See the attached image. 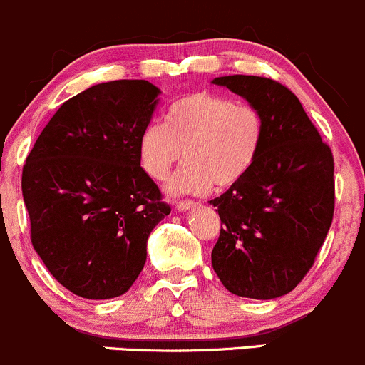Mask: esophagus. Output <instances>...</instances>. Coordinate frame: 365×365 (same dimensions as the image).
I'll return each mask as SVG.
<instances>
[{
    "label": "esophagus",
    "mask_w": 365,
    "mask_h": 365,
    "mask_svg": "<svg viewBox=\"0 0 365 365\" xmlns=\"http://www.w3.org/2000/svg\"><path fill=\"white\" fill-rule=\"evenodd\" d=\"M195 205H197V202L190 200V198H184V200L175 202V209H178V210H187V209L195 207Z\"/></svg>",
    "instance_id": "obj_1"
}]
</instances>
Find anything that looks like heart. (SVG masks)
I'll return each instance as SVG.
<instances>
[{
	"mask_svg": "<svg viewBox=\"0 0 365 365\" xmlns=\"http://www.w3.org/2000/svg\"><path fill=\"white\" fill-rule=\"evenodd\" d=\"M264 135V118L253 105L191 93L168 107L165 125L153 121L142 130L140 165L149 178L163 179L184 153L187 161L168 179V190L207 193L212 184L234 186L251 170Z\"/></svg>",
	"mask_w": 365,
	"mask_h": 365,
	"instance_id": "b5f03b06",
	"label": "heart"
}]
</instances>
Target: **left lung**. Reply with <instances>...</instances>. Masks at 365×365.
Wrapping results in <instances>:
<instances>
[{
	"label": "left lung",
	"instance_id": "8db88e82",
	"mask_svg": "<svg viewBox=\"0 0 365 365\" xmlns=\"http://www.w3.org/2000/svg\"><path fill=\"white\" fill-rule=\"evenodd\" d=\"M212 84L246 98L262 112L265 125L251 170L209 202L221 217L212 269L232 294L276 299L309 272L332 225V151L281 82L228 75Z\"/></svg>",
	"mask_w": 365,
	"mask_h": 365
}]
</instances>
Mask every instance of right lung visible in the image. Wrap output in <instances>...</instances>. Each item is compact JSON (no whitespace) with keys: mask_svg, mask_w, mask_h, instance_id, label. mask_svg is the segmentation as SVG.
Listing matches in <instances>:
<instances>
[{"mask_svg":"<svg viewBox=\"0 0 365 365\" xmlns=\"http://www.w3.org/2000/svg\"><path fill=\"white\" fill-rule=\"evenodd\" d=\"M158 95L148 81L93 86L58 108L26 158L33 247L71 294H126L144 269L149 234L170 214L138 153Z\"/></svg>","mask_w":365,"mask_h":365,"instance_id":"1","label":"right lung"}]
</instances>
